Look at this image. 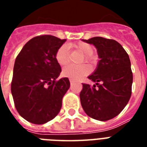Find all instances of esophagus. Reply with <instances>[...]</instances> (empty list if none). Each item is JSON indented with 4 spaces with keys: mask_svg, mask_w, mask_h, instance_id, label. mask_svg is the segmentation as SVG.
I'll use <instances>...</instances> for the list:
<instances>
[{
    "mask_svg": "<svg viewBox=\"0 0 147 147\" xmlns=\"http://www.w3.org/2000/svg\"><path fill=\"white\" fill-rule=\"evenodd\" d=\"M69 81H70V83H71V84H73V83H74V81L72 80V79H69Z\"/></svg>",
    "mask_w": 147,
    "mask_h": 147,
    "instance_id": "obj_1",
    "label": "esophagus"
}]
</instances>
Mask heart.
Listing matches in <instances>:
<instances>
[{
	"mask_svg": "<svg viewBox=\"0 0 147 147\" xmlns=\"http://www.w3.org/2000/svg\"><path fill=\"white\" fill-rule=\"evenodd\" d=\"M70 47L76 48L82 53L85 55V60L88 62H92L93 61L92 54L94 49L92 45L86 42H78L76 44H71ZM55 60L58 64L63 66L66 65L69 62V54L66 46H62L58 49L55 53ZM90 71L89 67L86 65H69L64 67L62 69V76L67 78H69L72 80H79L83 76H86Z\"/></svg>",
	"mask_w": 147,
	"mask_h": 147,
	"instance_id": "1",
	"label": "heart"
}]
</instances>
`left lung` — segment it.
<instances>
[{
  "instance_id": "1",
  "label": "left lung",
  "mask_w": 147,
  "mask_h": 147,
  "mask_svg": "<svg viewBox=\"0 0 147 147\" xmlns=\"http://www.w3.org/2000/svg\"><path fill=\"white\" fill-rule=\"evenodd\" d=\"M96 47V69L88 78L93 86L82 84L81 105L88 116L106 121L118 115L131 96L133 73L129 55L118 42L103 37L82 40Z\"/></svg>"
}]
</instances>
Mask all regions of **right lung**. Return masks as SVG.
<instances>
[{"label":"right lung","instance_id":"obj_1","mask_svg":"<svg viewBox=\"0 0 147 147\" xmlns=\"http://www.w3.org/2000/svg\"><path fill=\"white\" fill-rule=\"evenodd\" d=\"M66 40L38 36L24 45L15 60L11 93L22 117L35 124L53 120L70 87L68 78L56 80L62 71L55 53Z\"/></svg>","mask_w":147,"mask_h":147}]
</instances>
